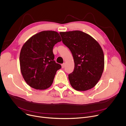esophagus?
<instances>
[{
  "label": "esophagus",
  "mask_w": 126,
  "mask_h": 126,
  "mask_svg": "<svg viewBox=\"0 0 126 126\" xmlns=\"http://www.w3.org/2000/svg\"><path fill=\"white\" fill-rule=\"evenodd\" d=\"M61 66H62V68H64V67H65V63H63L61 65Z\"/></svg>",
  "instance_id": "esophagus-1"
}]
</instances>
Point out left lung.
Returning <instances> with one entry per match:
<instances>
[{
  "instance_id": "left-lung-1",
  "label": "left lung",
  "mask_w": 126,
  "mask_h": 126,
  "mask_svg": "<svg viewBox=\"0 0 126 126\" xmlns=\"http://www.w3.org/2000/svg\"><path fill=\"white\" fill-rule=\"evenodd\" d=\"M59 33L74 59V71L68 75L71 86L80 91L92 89L100 79L104 68V55L101 46L90 35L81 31Z\"/></svg>"
}]
</instances>
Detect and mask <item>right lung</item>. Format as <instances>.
Returning <instances> with one entry per match:
<instances>
[{
    "instance_id": "right-lung-1",
    "label": "right lung",
    "mask_w": 126,
    "mask_h": 126,
    "mask_svg": "<svg viewBox=\"0 0 126 126\" xmlns=\"http://www.w3.org/2000/svg\"><path fill=\"white\" fill-rule=\"evenodd\" d=\"M61 41L54 31H43L30 37L23 45L19 56L22 76L31 87L45 90L50 87L56 71L61 68L54 60L53 48Z\"/></svg>"
}]
</instances>
